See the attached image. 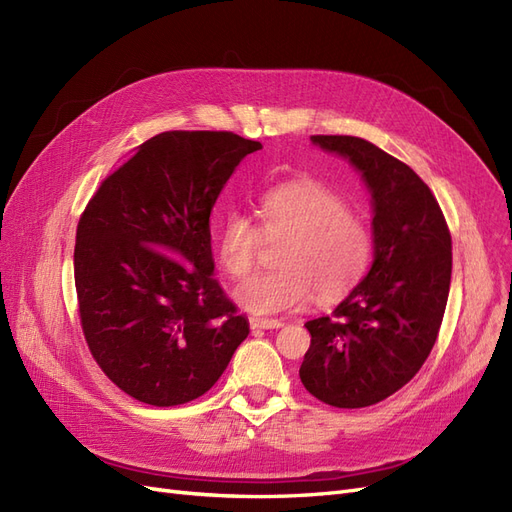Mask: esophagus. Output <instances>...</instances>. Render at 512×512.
Listing matches in <instances>:
<instances>
[{"label":"esophagus","mask_w":512,"mask_h":512,"mask_svg":"<svg viewBox=\"0 0 512 512\" xmlns=\"http://www.w3.org/2000/svg\"><path fill=\"white\" fill-rule=\"evenodd\" d=\"M284 327L282 320H273V318H250V329H280Z\"/></svg>","instance_id":"esophagus-1"}]
</instances>
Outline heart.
Returning a JSON list of instances; mask_svg holds the SVG:
<instances>
[{
  "label": "heart",
  "instance_id": "1",
  "mask_svg": "<svg viewBox=\"0 0 512 512\" xmlns=\"http://www.w3.org/2000/svg\"><path fill=\"white\" fill-rule=\"evenodd\" d=\"M267 235L288 232L280 269L243 282L235 297L252 314L271 316L348 294L365 275L374 239L367 222L348 209L344 196L314 179L288 181L260 196ZM262 230L241 211H228L218 230L220 260L232 277L250 275L262 245Z\"/></svg>",
  "mask_w": 512,
  "mask_h": 512
}]
</instances>
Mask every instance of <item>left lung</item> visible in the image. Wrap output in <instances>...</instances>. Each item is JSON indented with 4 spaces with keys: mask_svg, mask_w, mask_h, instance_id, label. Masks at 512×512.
I'll use <instances>...</instances> for the list:
<instances>
[{
    "mask_svg": "<svg viewBox=\"0 0 512 512\" xmlns=\"http://www.w3.org/2000/svg\"><path fill=\"white\" fill-rule=\"evenodd\" d=\"M312 141L348 158L374 198V262L331 316L305 322L299 376L316 399L365 408L408 384L436 344L453 271L451 230L429 185L356 136Z\"/></svg>",
    "mask_w": 512,
    "mask_h": 512,
    "instance_id": "1",
    "label": "left lung"
}]
</instances>
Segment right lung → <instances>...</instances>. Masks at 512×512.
Segmentation results:
<instances>
[{
	"mask_svg": "<svg viewBox=\"0 0 512 512\" xmlns=\"http://www.w3.org/2000/svg\"><path fill=\"white\" fill-rule=\"evenodd\" d=\"M258 149L232 132H162L100 183L76 226L85 342L143 404L205 395L250 333L213 280L209 218L237 164Z\"/></svg>",
	"mask_w": 512,
	"mask_h": 512,
	"instance_id": "right-lung-1",
	"label": "right lung"
}]
</instances>
